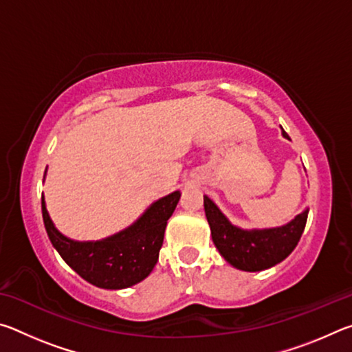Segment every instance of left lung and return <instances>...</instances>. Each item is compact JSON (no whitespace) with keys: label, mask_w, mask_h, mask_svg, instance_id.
<instances>
[{"label":"left lung","mask_w":352,"mask_h":352,"mask_svg":"<svg viewBox=\"0 0 352 352\" xmlns=\"http://www.w3.org/2000/svg\"><path fill=\"white\" fill-rule=\"evenodd\" d=\"M283 136L290 140L284 130ZM204 206L214 245L228 264L243 272L267 270L287 258L300 242L309 214L306 208L281 226L248 230L231 223L208 195H204Z\"/></svg>","instance_id":"left-lung-1"}]
</instances>
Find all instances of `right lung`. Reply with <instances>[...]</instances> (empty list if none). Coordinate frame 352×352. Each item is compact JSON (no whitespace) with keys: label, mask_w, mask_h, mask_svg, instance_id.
Here are the masks:
<instances>
[{"label":"right lung","mask_w":352,"mask_h":352,"mask_svg":"<svg viewBox=\"0 0 352 352\" xmlns=\"http://www.w3.org/2000/svg\"><path fill=\"white\" fill-rule=\"evenodd\" d=\"M45 178L46 170L43 182ZM180 195V190H174L158 199L127 228L99 241H74L62 234L50 217L45 197H41V212L52 247L71 269L96 287L119 290L151 275Z\"/></svg>","instance_id":"obj_1"}]
</instances>
